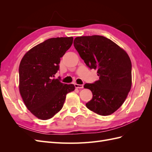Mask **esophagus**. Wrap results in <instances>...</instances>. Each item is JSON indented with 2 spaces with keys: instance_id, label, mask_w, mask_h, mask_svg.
Masks as SVG:
<instances>
[{
  "instance_id": "1",
  "label": "esophagus",
  "mask_w": 152,
  "mask_h": 152,
  "mask_svg": "<svg viewBox=\"0 0 152 152\" xmlns=\"http://www.w3.org/2000/svg\"><path fill=\"white\" fill-rule=\"evenodd\" d=\"M75 87H76V88H78V89H82L84 87V85L83 84H75Z\"/></svg>"
}]
</instances>
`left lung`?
Instances as JSON below:
<instances>
[{"mask_svg": "<svg viewBox=\"0 0 152 152\" xmlns=\"http://www.w3.org/2000/svg\"><path fill=\"white\" fill-rule=\"evenodd\" d=\"M73 45L86 65L98 70L99 80L84 86L93 93L87 108L100 115L113 113L121 107L131 88L132 65L128 54L100 35L78 37Z\"/></svg>", "mask_w": 152, "mask_h": 152, "instance_id": "1", "label": "left lung"}]
</instances>
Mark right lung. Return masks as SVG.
I'll list each match as a JSON object with an SVG mask.
<instances>
[{
    "mask_svg": "<svg viewBox=\"0 0 152 152\" xmlns=\"http://www.w3.org/2000/svg\"><path fill=\"white\" fill-rule=\"evenodd\" d=\"M73 37L49 39L31 48L19 66L20 92L23 100L35 117L48 120L60 111L73 84H65L54 77L61 58L71 47Z\"/></svg>",
    "mask_w": 152,
    "mask_h": 152,
    "instance_id": "1",
    "label": "right lung"
}]
</instances>
